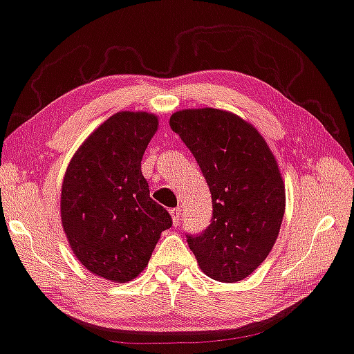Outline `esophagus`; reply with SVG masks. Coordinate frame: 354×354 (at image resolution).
Instances as JSON below:
<instances>
[{
  "label": "esophagus",
  "mask_w": 354,
  "mask_h": 354,
  "mask_svg": "<svg viewBox=\"0 0 354 354\" xmlns=\"http://www.w3.org/2000/svg\"><path fill=\"white\" fill-rule=\"evenodd\" d=\"M170 214H171V218H173V224L175 225H178L179 224V219H181V208H171L170 209Z\"/></svg>",
  "instance_id": "obj_1"
}]
</instances>
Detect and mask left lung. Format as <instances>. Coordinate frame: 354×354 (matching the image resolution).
Listing matches in <instances>:
<instances>
[{
    "label": "left lung",
    "instance_id": "left-lung-1",
    "mask_svg": "<svg viewBox=\"0 0 354 354\" xmlns=\"http://www.w3.org/2000/svg\"><path fill=\"white\" fill-rule=\"evenodd\" d=\"M170 127L189 147L211 192L213 218L187 234L200 268L235 283L266 261L284 214V184L272 151L254 127L227 111H178Z\"/></svg>",
    "mask_w": 354,
    "mask_h": 354
}]
</instances>
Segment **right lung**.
I'll return each mask as SVG.
<instances>
[{
    "instance_id": "1",
    "label": "right lung",
    "mask_w": 354,
    "mask_h": 354,
    "mask_svg": "<svg viewBox=\"0 0 354 354\" xmlns=\"http://www.w3.org/2000/svg\"><path fill=\"white\" fill-rule=\"evenodd\" d=\"M159 120L122 111L79 147L62 186V224L71 250L95 275L125 283L138 277L173 221L149 197L141 159Z\"/></svg>"
}]
</instances>
